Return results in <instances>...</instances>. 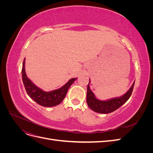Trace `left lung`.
<instances>
[{"instance_id": "1", "label": "left lung", "mask_w": 153, "mask_h": 153, "mask_svg": "<svg viewBox=\"0 0 153 153\" xmlns=\"http://www.w3.org/2000/svg\"><path fill=\"white\" fill-rule=\"evenodd\" d=\"M90 83V81H89ZM89 83L87 85V103L89 107L94 110V112L101 114H108L114 112L119 108L124 103H126L128 100L130 98L133 89L135 82L127 92L120 98H115L107 101H101L96 98L89 87Z\"/></svg>"}]
</instances>
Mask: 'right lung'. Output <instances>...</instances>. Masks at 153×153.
I'll return each mask as SVG.
<instances>
[{"instance_id": "1", "label": "right lung", "mask_w": 153, "mask_h": 153, "mask_svg": "<svg viewBox=\"0 0 153 153\" xmlns=\"http://www.w3.org/2000/svg\"><path fill=\"white\" fill-rule=\"evenodd\" d=\"M22 73L23 83L27 94L37 103L45 107H51L61 103L65 98L69 88L76 80V78H71L60 89L51 92H45L36 86L27 78L25 70V59L23 62Z\"/></svg>"}]
</instances>
